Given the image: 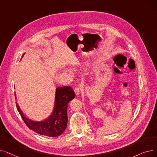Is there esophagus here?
I'll return each mask as SVG.
<instances>
[{
  "mask_svg": "<svg viewBox=\"0 0 157 157\" xmlns=\"http://www.w3.org/2000/svg\"><path fill=\"white\" fill-rule=\"evenodd\" d=\"M80 91H81V89L79 87H76L74 88V92H75L76 95H78L80 94Z\"/></svg>",
  "mask_w": 157,
  "mask_h": 157,
  "instance_id": "1",
  "label": "esophagus"
}]
</instances>
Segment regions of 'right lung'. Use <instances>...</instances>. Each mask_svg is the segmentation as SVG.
<instances>
[{"label":"right lung","mask_w":157,"mask_h":157,"mask_svg":"<svg viewBox=\"0 0 157 157\" xmlns=\"http://www.w3.org/2000/svg\"><path fill=\"white\" fill-rule=\"evenodd\" d=\"M74 97L75 93L71 86L58 87L56 89L55 107L52 114L48 119L42 121H34L27 118L23 114L17 102L16 104L23 120L30 130L43 136L57 137L60 136L67 127L68 103Z\"/></svg>","instance_id":"right-lung-1"}]
</instances>
